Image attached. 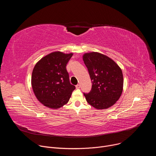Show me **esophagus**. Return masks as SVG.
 I'll return each instance as SVG.
<instances>
[{
    "label": "esophagus",
    "instance_id": "esophagus-1",
    "mask_svg": "<svg viewBox=\"0 0 156 156\" xmlns=\"http://www.w3.org/2000/svg\"><path fill=\"white\" fill-rule=\"evenodd\" d=\"M76 89H80V84H77V85L76 86Z\"/></svg>",
    "mask_w": 156,
    "mask_h": 156
}]
</instances>
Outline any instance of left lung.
<instances>
[{
    "instance_id": "1",
    "label": "left lung",
    "mask_w": 156,
    "mask_h": 156,
    "mask_svg": "<svg viewBox=\"0 0 156 156\" xmlns=\"http://www.w3.org/2000/svg\"><path fill=\"white\" fill-rule=\"evenodd\" d=\"M83 59L92 81L90 93H83L87 103L97 109L113 105L123 91L121 69L113 60L98 52L84 54Z\"/></svg>"
}]
</instances>
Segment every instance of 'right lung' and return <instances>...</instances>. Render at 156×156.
<instances>
[{"label":"right lung","instance_id":"1","mask_svg":"<svg viewBox=\"0 0 156 156\" xmlns=\"http://www.w3.org/2000/svg\"><path fill=\"white\" fill-rule=\"evenodd\" d=\"M73 54L52 52L34 66L31 85L38 101L49 108H58L67 103L75 86L70 82L66 64Z\"/></svg>","mask_w":156,"mask_h":156}]
</instances>
